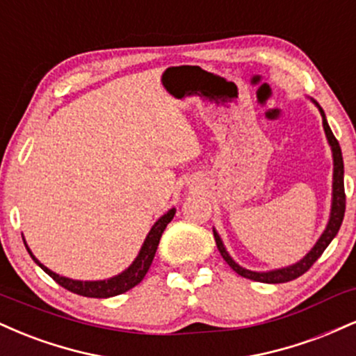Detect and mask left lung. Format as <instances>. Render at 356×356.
Returning <instances> with one entry per match:
<instances>
[{
	"mask_svg": "<svg viewBox=\"0 0 356 356\" xmlns=\"http://www.w3.org/2000/svg\"><path fill=\"white\" fill-rule=\"evenodd\" d=\"M318 108H320L321 117H323V129H325L326 138H328L330 145H332L333 164H334V169H333V204H332V216H330L328 226H326V229L321 234V238L318 239V243L314 244V248L308 252V254L303 257V259L300 261V263L293 264V266L283 268V269H275V271H268V273L249 271V269H244V268H241L239 264H236L234 261H232V257L226 252V249H224L222 241H220V238L218 236V232L214 231V239H216V244H218V249H219L220 256L224 257V261H226V263L229 264V266L234 269V271L238 273V275H241L243 277H248V280L259 281V283H271V284L288 283V281L296 280V277H300L301 275H305V273L308 271V269L312 268L314 263H316L318 257L323 254V251H325V249L328 248V244L332 243L334 236H337L338 231H340V226H341V222H343V216H345V204H346L345 182H343L341 149H340V144H338V140L333 136L332 129H330L328 122H326L325 112H323V108L320 107V105H318Z\"/></svg>",
	"mask_w": 356,
	"mask_h": 356,
	"instance_id": "1",
	"label": "left lung"
}]
</instances>
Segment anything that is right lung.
Instances as JSON below:
<instances>
[{"mask_svg":"<svg viewBox=\"0 0 356 356\" xmlns=\"http://www.w3.org/2000/svg\"><path fill=\"white\" fill-rule=\"evenodd\" d=\"M174 214H175V209H170L167 214L162 216V218L154 224L152 229H150V232L147 234V238L144 241V246H142L140 252H138L136 261L132 263V266L125 269L122 275L110 277V280H104V281H75V280H70V277L58 276L56 273L50 271L47 266H43V264L33 256V252L28 249L26 244H24V246H26L28 252H30V256L33 257L35 263L38 264V266L42 268L48 276L53 277V280H55L60 286H63L65 289H68V291L75 293V295H80V296H87V298H112V296L122 295V293H127L129 289H132L134 286H137L142 280H144L147 271H149L150 264H152V259L155 256V251H157L162 232H164L167 224L172 220Z\"/></svg>","mask_w":356,"mask_h":356,"instance_id":"obj_1","label":"right lung"}]
</instances>
